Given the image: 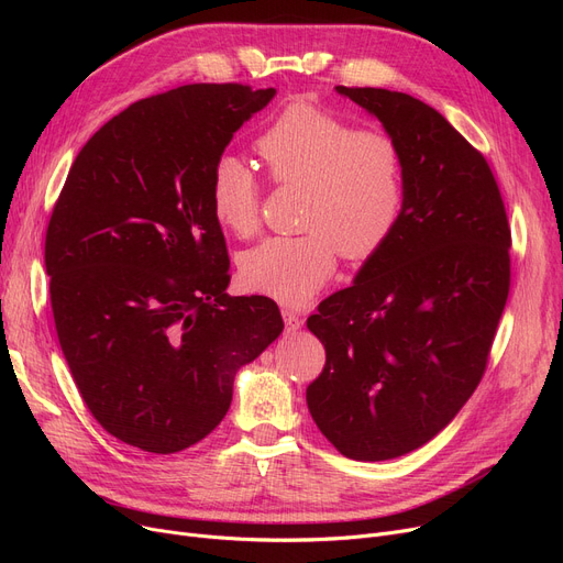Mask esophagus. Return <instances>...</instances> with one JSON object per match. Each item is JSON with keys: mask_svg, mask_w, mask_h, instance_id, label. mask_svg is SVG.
Wrapping results in <instances>:
<instances>
[{"mask_svg": "<svg viewBox=\"0 0 563 563\" xmlns=\"http://www.w3.org/2000/svg\"><path fill=\"white\" fill-rule=\"evenodd\" d=\"M283 319H285V329H287L289 333L299 331V329L303 327L301 314H299L297 310H291V308H283Z\"/></svg>", "mask_w": 563, "mask_h": 563, "instance_id": "esophagus-1", "label": "esophagus"}]
</instances>
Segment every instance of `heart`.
Wrapping results in <instances>:
<instances>
[{
    "instance_id": "b5f03b06",
    "label": "heart",
    "mask_w": 563,
    "mask_h": 563,
    "mask_svg": "<svg viewBox=\"0 0 563 563\" xmlns=\"http://www.w3.org/2000/svg\"><path fill=\"white\" fill-rule=\"evenodd\" d=\"M274 183L306 189L299 236H272L249 249L240 274L249 289L301 306L346 260L374 255L399 221L404 170L397 143L361 132L312 107H289L257 143ZM262 187L232 155L217 159L210 183L212 214L221 228L249 236L257 228Z\"/></svg>"
}]
</instances>
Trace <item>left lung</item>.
I'll return each mask as SVG.
<instances>
[{
	"mask_svg": "<svg viewBox=\"0 0 563 563\" xmlns=\"http://www.w3.org/2000/svg\"><path fill=\"white\" fill-rule=\"evenodd\" d=\"M335 91L397 143L404 202L390 240L308 319L327 365L306 399L340 454L388 461L438 435L479 386L511 230L490 166L445 115L388 88Z\"/></svg>",
	"mask_w": 563,
	"mask_h": 563,
	"instance_id": "obj_1",
	"label": "left lung"
}]
</instances>
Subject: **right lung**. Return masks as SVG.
<instances>
[{
	"label": "right lung",
	"mask_w": 563,
	"mask_h": 563,
	"mask_svg": "<svg viewBox=\"0 0 563 563\" xmlns=\"http://www.w3.org/2000/svg\"><path fill=\"white\" fill-rule=\"evenodd\" d=\"M276 88L191 84L113 115L81 147L45 236L58 344L93 418L151 454L210 435L236 372L283 333L266 297H230L210 183Z\"/></svg>",
	"instance_id": "obj_1"
}]
</instances>
